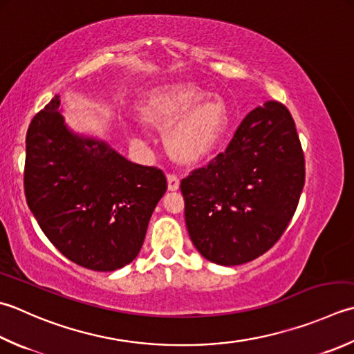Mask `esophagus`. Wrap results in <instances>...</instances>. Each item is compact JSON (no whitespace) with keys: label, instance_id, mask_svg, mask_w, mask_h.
I'll return each mask as SVG.
<instances>
[{"label":"esophagus","instance_id":"esophagus-1","mask_svg":"<svg viewBox=\"0 0 354 354\" xmlns=\"http://www.w3.org/2000/svg\"><path fill=\"white\" fill-rule=\"evenodd\" d=\"M167 183H169V190L170 192H175V190L179 189V178L176 175H169Z\"/></svg>","mask_w":354,"mask_h":354}]
</instances>
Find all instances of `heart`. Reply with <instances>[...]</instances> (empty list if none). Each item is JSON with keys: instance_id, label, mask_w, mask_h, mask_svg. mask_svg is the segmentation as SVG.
I'll return each mask as SVG.
<instances>
[{"instance_id": "heart-1", "label": "heart", "mask_w": 354, "mask_h": 354, "mask_svg": "<svg viewBox=\"0 0 354 354\" xmlns=\"http://www.w3.org/2000/svg\"><path fill=\"white\" fill-rule=\"evenodd\" d=\"M138 113L144 124L165 130V149L184 165H196L209 158L230 126V110L223 96L192 82L150 90Z\"/></svg>"}]
</instances>
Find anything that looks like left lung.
Returning a JSON list of instances; mask_svg holds the SVG:
<instances>
[{"label": "left lung", "instance_id": "1", "mask_svg": "<svg viewBox=\"0 0 354 354\" xmlns=\"http://www.w3.org/2000/svg\"><path fill=\"white\" fill-rule=\"evenodd\" d=\"M306 183V161L288 109H253L225 151L181 181L193 245L219 266L270 250L286 232Z\"/></svg>", "mask_w": 354, "mask_h": 354}]
</instances>
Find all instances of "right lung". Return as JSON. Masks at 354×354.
Instances as JSON below:
<instances>
[{
  "label": "right lung",
  "mask_w": 354,
  "mask_h": 354,
  "mask_svg": "<svg viewBox=\"0 0 354 354\" xmlns=\"http://www.w3.org/2000/svg\"><path fill=\"white\" fill-rule=\"evenodd\" d=\"M165 190L162 170L68 129L58 95L33 116L26 136V201L48 241L75 264L95 272L130 264Z\"/></svg>",
  "instance_id": "add662e5"
}]
</instances>
